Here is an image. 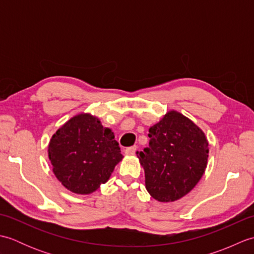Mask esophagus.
Listing matches in <instances>:
<instances>
[{"mask_svg": "<svg viewBox=\"0 0 254 254\" xmlns=\"http://www.w3.org/2000/svg\"><path fill=\"white\" fill-rule=\"evenodd\" d=\"M135 152H136V146H131V147H127L126 149V154L127 155H130V156L135 154Z\"/></svg>", "mask_w": 254, "mask_h": 254, "instance_id": "esophagus-1", "label": "esophagus"}]
</instances>
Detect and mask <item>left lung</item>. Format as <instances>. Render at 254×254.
Instances as JSON below:
<instances>
[{
    "mask_svg": "<svg viewBox=\"0 0 254 254\" xmlns=\"http://www.w3.org/2000/svg\"><path fill=\"white\" fill-rule=\"evenodd\" d=\"M149 145L136 152L146 190L159 202H174L197 185L208 158L204 132L190 119L171 110L148 130Z\"/></svg>",
    "mask_w": 254,
    "mask_h": 254,
    "instance_id": "left-lung-1",
    "label": "left lung"
}]
</instances>
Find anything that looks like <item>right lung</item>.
Segmentation results:
<instances>
[{
	"instance_id": "right-lung-1",
	"label": "right lung",
	"mask_w": 254,
	"mask_h": 254,
	"mask_svg": "<svg viewBox=\"0 0 254 254\" xmlns=\"http://www.w3.org/2000/svg\"><path fill=\"white\" fill-rule=\"evenodd\" d=\"M48 154L57 179L76 194L95 192L123 158L115 134L90 113L64 123L52 135Z\"/></svg>"
}]
</instances>
